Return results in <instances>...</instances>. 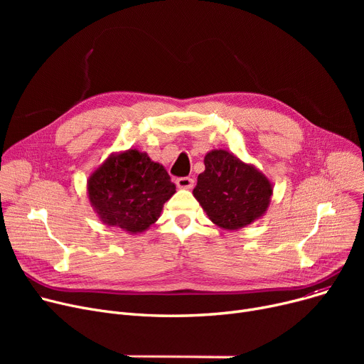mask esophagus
<instances>
[{"label":"esophagus","instance_id":"esophagus-1","mask_svg":"<svg viewBox=\"0 0 364 364\" xmlns=\"http://www.w3.org/2000/svg\"><path fill=\"white\" fill-rule=\"evenodd\" d=\"M176 184L178 188H192L195 186V180L190 177H181L176 180Z\"/></svg>","mask_w":364,"mask_h":364}]
</instances>
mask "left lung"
Instances as JSON below:
<instances>
[{
    "label": "left lung",
    "mask_w": 364,
    "mask_h": 364,
    "mask_svg": "<svg viewBox=\"0 0 364 364\" xmlns=\"http://www.w3.org/2000/svg\"><path fill=\"white\" fill-rule=\"evenodd\" d=\"M203 162L193 196L215 225L236 232L267 213L273 183L255 165L224 149L208 151Z\"/></svg>",
    "instance_id": "left-lung-1"
}]
</instances>
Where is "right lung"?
Returning <instances> with one entry per match:
<instances>
[{"instance_id":"add662e5","label":"right lung","mask_w":364,"mask_h":364,"mask_svg":"<svg viewBox=\"0 0 364 364\" xmlns=\"http://www.w3.org/2000/svg\"><path fill=\"white\" fill-rule=\"evenodd\" d=\"M174 193L166 169L137 149L112 153L87 180L88 200L99 220L131 235L156 223Z\"/></svg>"}]
</instances>
